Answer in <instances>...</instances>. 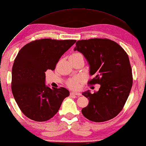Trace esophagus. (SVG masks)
Masks as SVG:
<instances>
[{
	"label": "esophagus",
	"instance_id": "obj_1",
	"mask_svg": "<svg viewBox=\"0 0 146 146\" xmlns=\"http://www.w3.org/2000/svg\"><path fill=\"white\" fill-rule=\"evenodd\" d=\"M71 96H81V94L77 92H72L70 93Z\"/></svg>",
	"mask_w": 146,
	"mask_h": 146
}]
</instances>
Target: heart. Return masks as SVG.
Here are the masks:
<instances>
[{
  "mask_svg": "<svg viewBox=\"0 0 146 146\" xmlns=\"http://www.w3.org/2000/svg\"><path fill=\"white\" fill-rule=\"evenodd\" d=\"M79 55L81 54L78 52H74L70 56H79ZM81 80L82 78L80 76H75V77H73L68 79V81H67V84H68V86L69 88H77L78 86L79 85Z\"/></svg>",
  "mask_w": 146,
  "mask_h": 146,
  "instance_id": "heart-1",
  "label": "heart"
}]
</instances>
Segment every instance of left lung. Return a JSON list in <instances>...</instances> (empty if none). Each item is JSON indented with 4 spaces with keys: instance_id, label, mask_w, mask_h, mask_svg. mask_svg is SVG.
<instances>
[{
    "instance_id": "1",
    "label": "left lung",
    "mask_w": 146,
    "mask_h": 146,
    "mask_svg": "<svg viewBox=\"0 0 146 146\" xmlns=\"http://www.w3.org/2000/svg\"><path fill=\"white\" fill-rule=\"evenodd\" d=\"M74 50L81 52L90 65V74L94 78L89 84L101 85L98 92L82 95L89 100L82 109L90 121L103 122L114 118L123 109L133 86V75L127 52L108 39L79 40Z\"/></svg>"
}]
</instances>
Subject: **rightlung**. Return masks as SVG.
I'll list each match as a JSON object with an SVG mask.
<instances>
[{"mask_svg": "<svg viewBox=\"0 0 146 146\" xmlns=\"http://www.w3.org/2000/svg\"><path fill=\"white\" fill-rule=\"evenodd\" d=\"M76 40L45 38L31 41L19 50L11 72V91L20 110L36 121H45L58 111L69 96L65 88L45 85V72L54 70L61 56Z\"/></svg>", "mask_w": 146, "mask_h": 146, "instance_id": "obj_1", "label": "right lung"}]
</instances>
